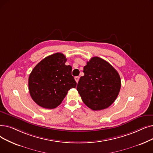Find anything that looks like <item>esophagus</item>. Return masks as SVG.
Masks as SVG:
<instances>
[{"mask_svg":"<svg viewBox=\"0 0 153 153\" xmlns=\"http://www.w3.org/2000/svg\"><path fill=\"white\" fill-rule=\"evenodd\" d=\"M75 80H76V82L77 83L78 82V81H79V77H78V76H77V77H75Z\"/></svg>","mask_w":153,"mask_h":153,"instance_id":"34e87169","label":"esophagus"}]
</instances>
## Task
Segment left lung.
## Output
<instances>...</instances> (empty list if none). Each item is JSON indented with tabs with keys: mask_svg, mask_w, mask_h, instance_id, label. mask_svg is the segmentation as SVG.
Segmentation results:
<instances>
[{
	"mask_svg": "<svg viewBox=\"0 0 153 153\" xmlns=\"http://www.w3.org/2000/svg\"><path fill=\"white\" fill-rule=\"evenodd\" d=\"M77 90L84 103L94 111L108 108L116 99L121 82L117 71L104 59L92 57L84 67Z\"/></svg>",
	"mask_w": 153,
	"mask_h": 153,
	"instance_id": "1",
	"label": "left lung"
}]
</instances>
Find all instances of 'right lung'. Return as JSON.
Segmentation results:
<instances>
[{
	"mask_svg": "<svg viewBox=\"0 0 153 153\" xmlns=\"http://www.w3.org/2000/svg\"><path fill=\"white\" fill-rule=\"evenodd\" d=\"M67 59L62 53L46 57L33 69L29 77V90L34 101L46 109L60 105L76 82L71 75L72 67L65 64Z\"/></svg>",
	"mask_w": 153,
	"mask_h": 153,
	"instance_id": "1",
	"label": "right lung"
}]
</instances>
